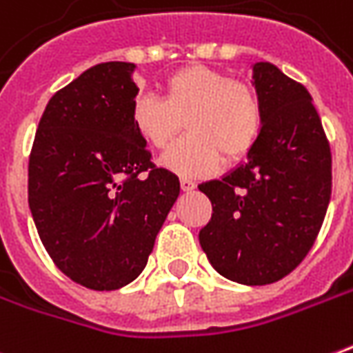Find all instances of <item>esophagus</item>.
I'll return each mask as SVG.
<instances>
[{"label":"esophagus","instance_id":"esophagus-1","mask_svg":"<svg viewBox=\"0 0 353 353\" xmlns=\"http://www.w3.org/2000/svg\"><path fill=\"white\" fill-rule=\"evenodd\" d=\"M179 183H181V189L187 191V193H189V191H193L194 187H196V183H194L193 179H187V177H181V181H179Z\"/></svg>","mask_w":353,"mask_h":353}]
</instances>
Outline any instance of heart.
Wrapping results in <instances>:
<instances>
[{
	"mask_svg": "<svg viewBox=\"0 0 353 353\" xmlns=\"http://www.w3.org/2000/svg\"><path fill=\"white\" fill-rule=\"evenodd\" d=\"M164 97L141 93L130 118L143 141L166 149L181 124L189 134L162 157L177 176H208L221 160L235 162L252 151L263 128V108L250 85L202 65L183 66L164 78Z\"/></svg>",
	"mask_w": 353,
	"mask_h": 353,
	"instance_id": "b5f03b06",
	"label": "heart"
}]
</instances>
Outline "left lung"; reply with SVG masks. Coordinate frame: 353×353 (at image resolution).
I'll return each instance as SVG.
<instances>
[{
    "label": "left lung",
    "instance_id": "1",
    "mask_svg": "<svg viewBox=\"0 0 353 353\" xmlns=\"http://www.w3.org/2000/svg\"><path fill=\"white\" fill-rule=\"evenodd\" d=\"M252 80L263 108L246 162L199 185L212 202L199 241L212 268L241 285H270L305 258L331 201V147L312 95L271 63Z\"/></svg>",
    "mask_w": 353,
    "mask_h": 353
}]
</instances>
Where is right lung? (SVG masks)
<instances>
[{
	"label": "right lung",
	"instance_id": "obj_1",
	"mask_svg": "<svg viewBox=\"0 0 353 353\" xmlns=\"http://www.w3.org/2000/svg\"><path fill=\"white\" fill-rule=\"evenodd\" d=\"M134 63H101L49 99L28 162V204L59 270L91 290H117L145 270L179 196L132 125Z\"/></svg>",
	"mask_w": 353,
	"mask_h": 353
}]
</instances>
